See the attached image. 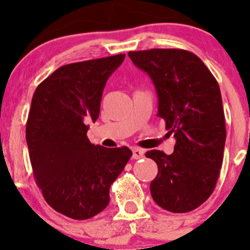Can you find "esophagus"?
<instances>
[{
	"label": "esophagus",
	"instance_id": "34e87169",
	"mask_svg": "<svg viewBox=\"0 0 250 250\" xmlns=\"http://www.w3.org/2000/svg\"><path fill=\"white\" fill-rule=\"evenodd\" d=\"M132 151H133V158H134V160H138V158L144 157V153H145V151L141 150V148H138V147H133Z\"/></svg>",
	"mask_w": 250,
	"mask_h": 250
}]
</instances>
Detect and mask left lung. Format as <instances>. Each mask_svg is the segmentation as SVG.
Masks as SVG:
<instances>
[{
	"mask_svg": "<svg viewBox=\"0 0 250 250\" xmlns=\"http://www.w3.org/2000/svg\"><path fill=\"white\" fill-rule=\"evenodd\" d=\"M128 55L152 80L158 116L176 140L172 155L160 150L145 153L158 167L151 196L166 210L188 213L213 193L223 165L226 128L220 88L188 50L153 48Z\"/></svg>",
	"mask_w": 250,
	"mask_h": 250,
	"instance_id": "8db88e82",
	"label": "left lung"
}]
</instances>
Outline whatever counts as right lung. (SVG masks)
I'll list each match as a JSON object with an SVG mask.
<instances>
[{
  "label": "right lung",
  "instance_id": "obj_1",
  "mask_svg": "<svg viewBox=\"0 0 250 250\" xmlns=\"http://www.w3.org/2000/svg\"><path fill=\"white\" fill-rule=\"evenodd\" d=\"M125 54L72 62L42 81L32 97L26 143L36 184L58 213L85 220L104 210L110 186L132 156L127 146L93 145L103 90Z\"/></svg>",
  "mask_w": 250,
  "mask_h": 250
}]
</instances>
